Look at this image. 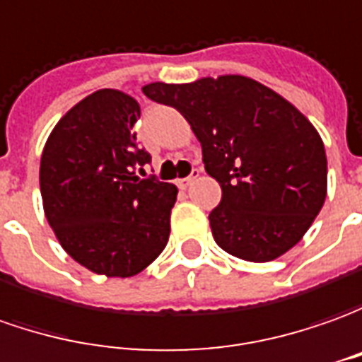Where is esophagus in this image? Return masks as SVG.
Returning a JSON list of instances; mask_svg holds the SVG:
<instances>
[{
    "label": "esophagus",
    "mask_w": 362,
    "mask_h": 362,
    "mask_svg": "<svg viewBox=\"0 0 362 362\" xmlns=\"http://www.w3.org/2000/svg\"><path fill=\"white\" fill-rule=\"evenodd\" d=\"M198 176H200V170H192V174L188 176V178H180V180H178V186H180L182 190H186V188H188L192 182L198 178Z\"/></svg>",
    "instance_id": "esophagus-1"
}]
</instances>
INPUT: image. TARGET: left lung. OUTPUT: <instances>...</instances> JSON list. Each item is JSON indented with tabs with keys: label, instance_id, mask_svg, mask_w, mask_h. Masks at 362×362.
Returning <instances> with one entry per match:
<instances>
[{
	"label": "left lung",
	"instance_id": "8db88e82",
	"mask_svg": "<svg viewBox=\"0 0 362 362\" xmlns=\"http://www.w3.org/2000/svg\"><path fill=\"white\" fill-rule=\"evenodd\" d=\"M142 93L174 107L200 140L222 188L210 228L223 252L264 264L301 242L327 198L325 146L301 110L243 75L158 81Z\"/></svg>",
	"mask_w": 362,
	"mask_h": 362
}]
</instances>
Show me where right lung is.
Listing matches in <instances>:
<instances>
[{
  "label": "right lung",
  "mask_w": 362,
  "mask_h": 362,
  "mask_svg": "<svg viewBox=\"0 0 362 362\" xmlns=\"http://www.w3.org/2000/svg\"><path fill=\"white\" fill-rule=\"evenodd\" d=\"M139 103L115 88L78 100L41 154L43 212L65 252L88 272L132 277L168 243L178 188L144 176L150 162L132 130Z\"/></svg>",
  "instance_id": "obj_1"
}]
</instances>
